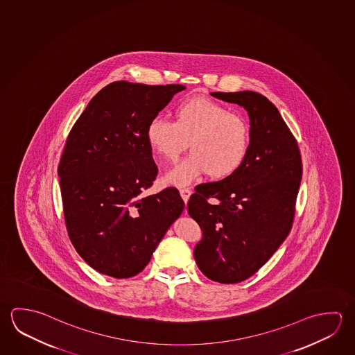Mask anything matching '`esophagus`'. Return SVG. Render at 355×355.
I'll list each match as a JSON object with an SVG mask.
<instances>
[{"label":"esophagus","mask_w":355,"mask_h":355,"mask_svg":"<svg viewBox=\"0 0 355 355\" xmlns=\"http://www.w3.org/2000/svg\"><path fill=\"white\" fill-rule=\"evenodd\" d=\"M180 197H182V199L184 200V203H187V202H188V199L191 197V194H192V191H191L189 188H180Z\"/></svg>","instance_id":"34e87169"}]
</instances>
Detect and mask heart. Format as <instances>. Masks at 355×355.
Instances as JSON below:
<instances>
[{
    "label": "heart",
    "mask_w": 355,
    "mask_h": 355,
    "mask_svg": "<svg viewBox=\"0 0 355 355\" xmlns=\"http://www.w3.org/2000/svg\"><path fill=\"white\" fill-rule=\"evenodd\" d=\"M150 148L175 162L188 142L191 153L164 175L169 186L182 187L208 173L223 180L242 167L250 147V128L241 113L217 101L192 97L175 110V121L156 116L146 128Z\"/></svg>",
    "instance_id": "obj_1"
}]
</instances>
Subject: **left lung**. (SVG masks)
Returning a JSON list of instances; mask_svg holds the SVG:
<instances>
[{
  "instance_id": "left-lung-1",
  "label": "left lung",
  "mask_w": 355,
  "mask_h": 355,
  "mask_svg": "<svg viewBox=\"0 0 355 355\" xmlns=\"http://www.w3.org/2000/svg\"><path fill=\"white\" fill-rule=\"evenodd\" d=\"M211 94L248 112L250 147L234 175L196 187L188 213L203 232L194 248L200 272L234 284L257 273L289 234L303 167L297 139L267 97Z\"/></svg>"
}]
</instances>
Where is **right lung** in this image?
<instances>
[{"instance_id":"add662e5","label":"right lung","mask_w":355,"mask_h":355,"mask_svg":"<svg viewBox=\"0 0 355 355\" xmlns=\"http://www.w3.org/2000/svg\"><path fill=\"white\" fill-rule=\"evenodd\" d=\"M183 89L112 82L69 132L58 164L64 222L77 253L100 273L142 272L184 209L175 187L142 196L158 173L146 128Z\"/></svg>"}]
</instances>
